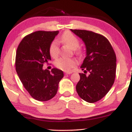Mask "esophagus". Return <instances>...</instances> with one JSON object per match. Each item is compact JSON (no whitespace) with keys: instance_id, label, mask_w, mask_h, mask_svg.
I'll return each mask as SVG.
<instances>
[{"instance_id":"1","label":"esophagus","mask_w":132,"mask_h":132,"mask_svg":"<svg viewBox=\"0 0 132 132\" xmlns=\"http://www.w3.org/2000/svg\"><path fill=\"white\" fill-rule=\"evenodd\" d=\"M64 74L65 75H70V74H72V72L71 71H65Z\"/></svg>"}]
</instances>
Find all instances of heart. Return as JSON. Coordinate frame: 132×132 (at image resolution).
I'll use <instances>...</instances> for the list:
<instances>
[{"label":"heart","instance_id":"1","mask_svg":"<svg viewBox=\"0 0 132 132\" xmlns=\"http://www.w3.org/2000/svg\"><path fill=\"white\" fill-rule=\"evenodd\" d=\"M61 40L63 43L67 45L72 49H76L79 45V41L76 37L69 31H66L62 35ZM50 54L53 57H57L59 53L58 44L56 41H54L51 43L50 46ZM77 53L82 54V51L79 49L77 51ZM78 62L74 58L68 57H60L55 61V66L61 70L67 71H69L71 68H74L77 64Z\"/></svg>","mask_w":132,"mask_h":132}]
</instances>
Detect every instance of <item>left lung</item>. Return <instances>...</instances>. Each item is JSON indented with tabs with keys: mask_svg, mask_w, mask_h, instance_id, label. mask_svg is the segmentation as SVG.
Returning <instances> with one entry per match:
<instances>
[{
	"mask_svg": "<svg viewBox=\"0 0 132 132\" xmlns=\"http://www.w3.org/2000/svg\"><path fill=\"white\" fill-rule=\"evenodd\" d=\"M84 42L86 56L76 85L79 96L89 103L99 101L107 94L116 78V55L111 44L104 36L91 31L72 30Z\"/></svg>",
	"mask_w": 132,
	"mask_h": 132,
	"instance_id": "8db88e82",
	"label": "left lung"
}]
</instances>
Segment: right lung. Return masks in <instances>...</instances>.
Wrapping results in <instances>:
<instances>
[{
  "label": "right lung",
  "mask_w": 132,
  "mask_h": 132,
  "mask_svg": "<svg viewBox=\"0 0 132 132\" xmlns=\"http://www.w3.org/2000/svg\"><path fill=\"white\" fill-rule=\"evenodd\" d=\"M58 31H37L28 35L20 43L16 53L15 68L25 89L35 99L49 101L56 94L63 71L43 69L51 60L50 46Z\"/></svg>",
  "instance_id": "obj_1"
}]
</instances>
